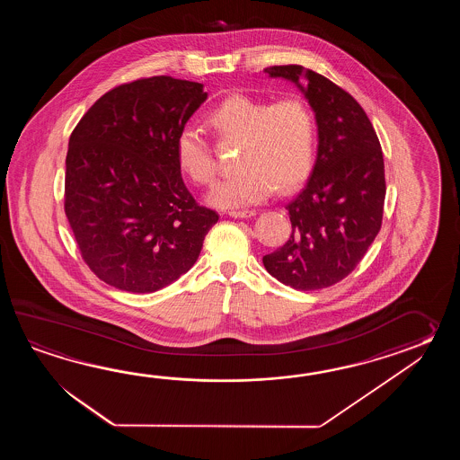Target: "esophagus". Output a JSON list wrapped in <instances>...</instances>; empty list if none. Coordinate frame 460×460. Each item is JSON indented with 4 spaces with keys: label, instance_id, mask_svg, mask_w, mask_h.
Instances as JSON below:
<instances>
[{
    "label": "esophagus",
    "instance_id": "1",
    "mask_svg": "<svg viewBox=\"0 0 460 460\" xmlns=\"http://www.w3.org/2000/svg\"><path fill=\"white\" fill-rule=\"evenodd\" d=\"M228 216L232 218H250L256 216V210H234V212H228Z\"/></svg>",
    "mask_w": 460,
    "mask_h": 460
}]
</instances>
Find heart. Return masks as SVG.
Returning a JSON list of instances; mask_svg holds the SVG:
<instances>
[{
	"mask_svg": "<svg viewBox=\"0 0 460 460\" xmlns=\"http://www.w3.org/2000/svg\"><path fill=\"white\" fill-rule=\"evenodd\" d=\"M220 141H240L234 166L238 172L224 179L207 196L217 208H243L288 192L311 174L315 159V119L311 108L297 98L274 103L232 95L207 118ZM177 166L192 182L207 186L216 179V161L199 131L182 128L174 145Z\"/></svg>",
	"mask_w": 460,
	"mask_h": 460,
	"instance_id": "b5f03b06",
	"label": "heart"
}]
</instances>
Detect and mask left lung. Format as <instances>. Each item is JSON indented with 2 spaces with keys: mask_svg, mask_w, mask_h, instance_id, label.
Returning <instances> with one entry per match:
<instances>
[{
  "mask_svg": "<svg viewBox=\"0 0 460 460\" xmlns=\"http://www.w3.org/2000/svg\"><path fill=\"white\" fill-rule=\"evenodd\" d=\"M299 88L317 125V157L303 190L286 206L293 234L264 254L266 271L297 291L342 281L380 232L385 204L382 146L358 102L303 66L264 69Z\"/></svg>",
  "mask_w": 460,
  "mask_h": 460,
  "instance_id": "8db88e82",
  "label": "left lung"
}]
</instances>
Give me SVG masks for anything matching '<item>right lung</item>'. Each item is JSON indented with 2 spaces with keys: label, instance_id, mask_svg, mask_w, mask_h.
Returning a JSON list of instances; mask_svg holds the SVG:
<instances>
[{
  "label": "right lung",
  "instance_id": "obj_1",
  "mask_svg": "<svg viewBox=\"0 0 460 460\" xmlns=\"http://www.w3.org/2000/svg\"><path fill=\"white\" fill-rule=\"evenodd\" d=\"M206 100L197 82L139 78L98 98L70 135L66 216L88 268L119 291L174 283L218 220L197 206L174 153Z\"/></svg>",
  "mask_w": 460,
  "mask_h": 460
}]
</instances>
